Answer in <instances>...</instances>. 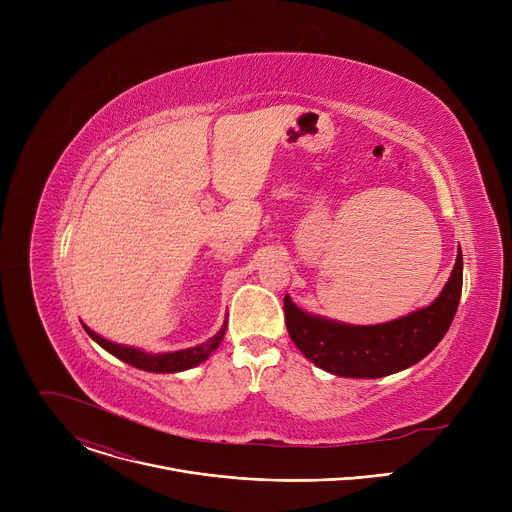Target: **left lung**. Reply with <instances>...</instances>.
<instances>
[{"label": "left lung", "instance_id": "8db88e82", "mask_svg": "<svg viewBox=\"0 0 512 512\" xmlns=\"http://www.w3.org/2000/svg\"><path fill=\"white\" fill-rule=\"evenodd\" d=\"M462 271V249H458L450 279L429 306L371 326L308 314L285 296V326L300 352L318 369L346 379H381L413 367L446 336L462 296Z\"/></svg>", "mask_w": 512, "mask_h": 512}]
</instances>
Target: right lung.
I'll list each match as a JSON object with an SVG mask.
<instances>
[{
	"label": "right lung",
	"mask_w": 512,
	"mask_h": 512,
	"mask_svg": "<svg viewBox=\"0 0 512 512\" xmlns=\"http://www.w3.org/2000/svg\"><path fill=\"white\" fill-rule=\"evenodd\" d=\"M83 328L87 330V334H89L101 348H105L109 354L117 356L119 360L131 364V367H135V369L148 371V373H180V371H188V369L196 367V364L204 362V360L218 348V344L223 342L225 332H227V320H225L223 328L218 330L212 338H208L206 342L196 344V346H192V348L174 350V352H160V354L145 352V350L135 348V346H125V344L111 342V340L99 336L97 332H93L87 324H83Z\"/></svg>",
	"instance_id": "1"
}]
</instances>
